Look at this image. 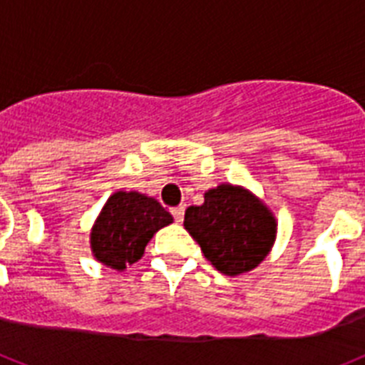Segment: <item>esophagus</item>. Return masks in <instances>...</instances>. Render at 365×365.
I'll use <instances>...</instances> for the list:
<instances>
[{"instance_id":"34e87169","label":"esophagus","mask_w":365,"mask_h":365,"mask_svg":"<svg viewBox=\"0 0 365 365\" xmlns=\"http://www.w3.org/2000/svg\"><path fill=\"white\" fill-rule=\"evenodd\" d=\"M183 213H185V207H183V206H178V207H174V210H173L174 220H176L178 225H180V222H183Z\"/></svg>"}]
</instances>
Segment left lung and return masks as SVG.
Wrapping results in <instances>:
<instances>
[{
    "mask_svg": "<svg viewBox=\"0 0 365 365\" xmlns=\"http://www.w3.org/2000/svg\"><path fill=\"white\" fill-rule=\"evenodd\" d=\"M183 226L207 262L228 277L258 267L277 237L271 210L249 189L230 183L206 191L202 206H189Z\"/></svg>",
    "mask_w": 365,
    "mask_h": 365,
    "instance_id": "left-lung-1",
    "label": "left lung"
}]
</instances>
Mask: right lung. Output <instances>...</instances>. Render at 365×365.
Masks as SVG:
<instances>
[{"label":"right lung","mask_w":365,"mask_h":365,"mask_svg":"<svg viewBox=\"0 0 365 365\" xmlns=\"http://www.w3.org/2000/svg\"><path fill=\"white\" fill-rule=\"evenodd\" d=\"M173 220L155 198L137 191L113 192L91 230L94 258L107 267L124 271L143 258L155 232Z\"/></svg>","instance_id":"obj_1"}]
</instances>
